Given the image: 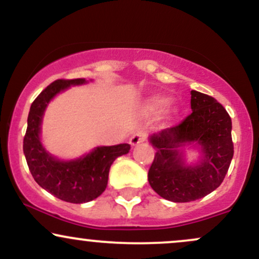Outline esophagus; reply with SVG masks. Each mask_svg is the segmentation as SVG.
<instances>
[{
    "instance_id": "1",
    "label": "esophagus",
    "mask_w": 259,
    "mask_h": 259,
    "mask_svg": "<svg viewBox=\"0 0 259 259\" xmlns=\"http://www.w3.org/2000/svg\"><path fill=\"white\" fill-rule=\"evenodd\" d=\"M145 140H146V134L144 132H136L134 133L132 138H130V145H132V146H136V145L144 142Z\"/></svg>"
}]
</instances>
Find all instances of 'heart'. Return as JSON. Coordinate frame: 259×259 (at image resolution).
<instances>
[{
    "instance_id": "b5f03b06",
    "label": "heart",
    "mask_w": 259,
    "mask_h": 259,
    "mask_svg": "<svg viewBox=\"0 0 259 259\" xmlns=\"http://www.w3.org/2000/svg\"><path fill=\"white\" fill-rule=\"evenodd\" d=\"M168 105V100L165 97H154L151 102V106L153 107L154 109H162L163 107Z\"/></svg>"
}]
</instances>
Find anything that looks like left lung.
I'll list each match as a JSON object with an SVG mask.
<instances>
[{"label": "left lung", "instance_id": "left-lung-1", "mask_svg": "<svg viewBox=\"0 0 259 259\" xmlns=\"http://www.w3.org/2000/svg\"><path fill=\"white\" fill-rule=\"evenodd\" d=\"M191 109L180 124L150 138L156 154L148 183L160 197L171 202L196 201L214 191L234 156L231 118L224 107L212 96L191 90ZM194 143L200 146L201 159L187 166L180 148Z\"/></svg>", "mask_w": 259, "mask_h": 259}]
</instances>
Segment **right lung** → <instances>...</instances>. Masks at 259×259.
<instances>
[{"label":"right lung","mask_w":259,"mask_h":259,"mask_svg":"<svg viewBox=\"0 0 259 259\" xmlns=\"http://www.w3.org/2000/svg\"><path fill=\"white\" fill-rule=\"evenodd\" d=\"M85 82V79H58L47 86L31 103L23 141V151L34 180L55 197L70 203H85L99 197L107 187L112 163L130 150L129 144L101 146L73 160H61L45 150L40 134L47 105L69 86Z\"/></svg>","instance_id":"obj_1"}]
</instances>
